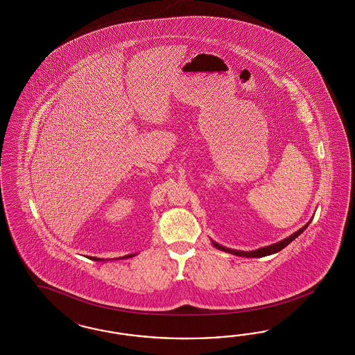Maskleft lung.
<instances>
[{
	"label": "left lung",
	"mask_w": 355,
	"mask_h": 355,
	"mask_svg": "<svg viewBox=\"0 0 355 355\" xmlns=\"http://www.w3.org/2000/svg\"><path fill=\"white\" fill-rule=\"evenodd\" d=\"M310 223H311V220L306 224L304 226H302L300 230H297L295 233H293L291 236H286L285 239H282V241H279L277 243H273V245H269V246H266V248H260L258 250H254V251H241V250H233V248H227L225 246H221V245H218L217 242L215 241H212L211 239V242H212V245L215 246L217 250H221V251H225V252H229V254H233V255H236V257H243V258H263V257H268V255H272V254H276V252H279L281 251L282 248H286L291 242H293L295 238L298 236H301L302 233L306 230V227L310 225Z\"/></svg>",
	"instance_id": "left-lung-1"
}]
</instances>
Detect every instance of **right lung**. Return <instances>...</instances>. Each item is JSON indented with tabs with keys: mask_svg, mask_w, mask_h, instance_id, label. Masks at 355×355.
I'll return each mask as SVG.
<instances>
[{
	"mask_svg": "<svg viewBox=\"0 0 355 355\" xmlns=\"http://www.w3.org/2000/svg\"><path fill=\"white\" fill-rule=\"evenodd\" d=\"M137 254H130V255H126V257H122V258L119 259H128V258H132V257H135ZM91 260H95V261H107V260H110V259H100V258H95V257H92V258H89ZM113 260V259H112Z\"/></svg>",
	"mask_w": 355,
	"mask_h": 355,
	"instance_id": "1",
	"label": "right lung"
}]
</instances>
